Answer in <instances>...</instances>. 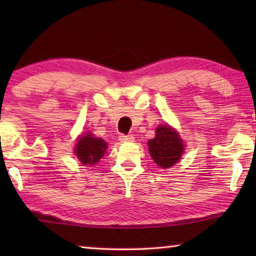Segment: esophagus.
I'll return each mask as SVG.
<instances>
[{"label": "esophagus", "mask_w": 256, "mask_h": 256, "mask_svg": "<svg viewBox=\"0 0 256 256\" xmlns=\"http://www.w3.org/2000/svg\"><path fill=\"white\" fill-rule=\"evenodd\" d=\"M120 140L122 142H132L134 141L133 136H125V134H120Z\"/></svg>", "instance_id": "34e87169"}]
</instances>
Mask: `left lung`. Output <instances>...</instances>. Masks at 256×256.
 Returning <instances> with one entry per match:
<instances>
[{"label":"left lung","instance_id":"8db88e82","mask_svg":"<svg viewBox=\"0 0 256 256\" xmlns=\"http://www.w3.org/2000/svg\"><path fill=\"white\" fill-rule=\"evenodd\" d=\"M149 151L154 162L162 168H170L180 159L184 146L174 128L160 125L156 130V136L148 142Z\"/></svg>","mask_w":256,"mask_h":256}]
</instances>
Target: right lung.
<instances>
[{
	"instance_id": "add662e5",
	"label": "right lung",
	"mask_w": 256,
	"mask_h": 256,
	"mask_svg": "<svg viewBox=\"0 0 256 256\" xmlns=\"http://www.w3.org/2000/svg\"><path fill=\"white\" fill-rule=\"evenodd\" d=\"M107 144L102 138L88 133L78 140L76 154L84 164H94L106 152Z\"/></svg>"
}]
</instances>
